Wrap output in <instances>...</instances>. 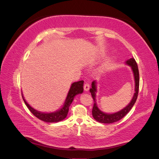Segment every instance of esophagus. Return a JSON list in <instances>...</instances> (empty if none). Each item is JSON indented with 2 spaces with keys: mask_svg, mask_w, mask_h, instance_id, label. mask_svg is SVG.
<instances>
[{
  "mask_svg": "<svg viewBox=\"0 0 159 159\" xmlns=\"http://www.w3.org/2000/svg\"><path fill=\"white\" fill-rule=\"evenodd\" d=\"M83 87H84V90H85V92H87V91L89 89V85L87 83H85V85H84Z\"/></svg>",
  "mask_w": 159,
  "mask_h": 159,
  "instance_id": "esophagus-1",
  "label": "esophagus"
}]
</instances>
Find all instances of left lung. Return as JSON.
<instances>
[{
  "label": "left lung",
  "mask_w": 159,
  "mask_h": 159,
  "mask_svg": "<svg viewBox=\"0 0 159 159\" xmlns=\"http://www.w3.org/2000/svg\"><path fill=\"white\" fill-rule=\"evenodd\" d=\"M125 63H126L127 66H130L132 71H133L134 80V92L130 102L128 103V104H127V106L123 108L122 109L117 111V112L113 113H107L105 112H103L102 111H101L98 108V104L96 103V94L98 92L97 83L96 80H93L92 83V88L89 89V92H91V94H92V96L93 98L94 102L92 109V116L94 119L97 121H99L100 123L111 124L120 120L121 118H123L128 112H129L130 109H132V107L134 106V103L136 102L138 96V92H139V70H138L137 64L133 57H132V58L126 61Z\"/></svg>",
  "instance_id": "8db88e82"
}]
</instances>
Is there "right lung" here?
Here are the masks:
<instances>
[{
	"mask_svg": "<svg viewBox=\"0 0 159 159\" xmlns=\"http://www.w3.org/2000/svg\"><path fill=\"white\" fill-rule=\"evenodd\" d=\"M83 80H80V81L73 83L70 86L69 92L67 93V95L63 106L59 109L50 113L42 112V111H39L35 109L34 108L30 106V104L26 102L22 93V96L24 102H25L26 107H28V109L38 119L46 121V122H58V121H62L67 117V113H68L69 107L70 104L73 102L74 97L78 95V94H80L83 92Z\"/></svg>",
	"mask_w": 159,
	"mask_h": 159,
	"instance_id": "add662e5",
	"label": "right lung"
}]
</instances>
